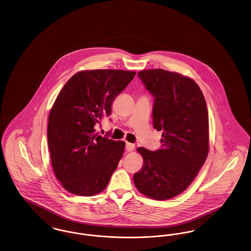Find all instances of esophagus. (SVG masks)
<instances>
[{
  "label": "esophagus",
  "instance_id": "1",
  "mask_svg": "<svg viewBox=\"0 0 251 251\" xmlns=\"http://www.w3.org/2000/svg\"><path fill=\"white\" fill-rule=\"evenodd\" d=\"M133 150H134V145L127 142V143H126V151H132Z\"/></svg>",
  "mask_w": 251,
  "mask_h": 251
}]
</instances>
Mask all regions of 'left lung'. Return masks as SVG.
Instances as JSON below:
<instances>
[{"mask_svg":"<svg viewBox=\"0 0 251 251\" xmlns=\"http://www.w3.org/2000/svg\"><path fill=\"white\" fill-rule=\"evenodd\" d=\"M154 97L153 127L163 131L155 151L138 148L143 167L133 175L137 190L156 201L178 196L190 184L209 152L208 110L196 82L162 69L138 72Z\"/></svg>","mask_w":251,"mask_h":251,"instance_id":"obj_1","label":"left lung"}]
</instances>
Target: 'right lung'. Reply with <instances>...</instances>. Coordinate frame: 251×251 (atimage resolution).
<instances>
[{
	"instance_id": "1",
	"label": "right lung",
	"mask_w": 251,
	"mask_h": 251,
	"mask_svg": "<svg viewBox=\"0 0 251 251\" xmlns=\"http://www.w3.org/2000/svg\"><path fill=\"white\" fill-rule=\"evenodd\" d=\"M136 72L82 71L57 96L49 115L48 145L54 174L67 191L91 197L103 191L124 152L125 142L102 137L95 125Z\"/></svg>"
}]
</instances>
